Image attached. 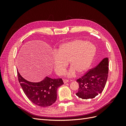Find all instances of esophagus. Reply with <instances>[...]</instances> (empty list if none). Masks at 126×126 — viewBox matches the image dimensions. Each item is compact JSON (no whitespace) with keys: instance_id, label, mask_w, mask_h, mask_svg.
Instances as JSON below:
<instances>
[{"instance_id":"obj_1","label":"esophagus","mask_w":126,"mask_h":126,"mask_svg":"<svg viewBox=\"0 0 126 126\" xmlns=\"http://www.w3.org/2000/svg\"><path fill=\"white\" fill-rule=\"evenodd\" d=\"M68 82H69V80H67V79H64L63 80L64 83H67Z\"/></svg>"}]
</instances>
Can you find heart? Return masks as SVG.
Masks as SVG:
<instances>
[{
    "instance_id": "obj_1",
    "label": "heart",
    "mask_w": 126,
    "mask_h": 126,
    "mask_svg": "<svg viewBox=\"0 0 126 126\" xmlns=\"http://www.w3.org/2000/svg\"><path fill=\"white\" fill-rule=\"evenodd\" d=\"M96 54V48L88 42L82 40H74L61 46L54 55L52 63L54 70L59 76L65 73L69 63L71 68L67 75L72 77L76 71L82 74L89 68Z\"/></svg>"
}]
</instances>
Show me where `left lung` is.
<instances>
[{
	"label": "left lung",
	"mask_w": 126,
	"mask_h": 126,
	"mask_svg": "<svg viewBox=\"0 0 126 126\" xmlns=\"http://www.w3.org/2000/svg\"><path fill=\"white\" fill-rule=\"evenodd\" d=\"M108 58L103 59L97 66L77 80L79 88L76 94L79 98L93 99L102 93L108 78Z\"/></svg>",
	"instance_id": "obj_1"
}]
</instances>
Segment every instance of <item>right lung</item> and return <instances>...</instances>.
<instances>
[{"label": "right lung", "mask_w": 126, "mask_h": 126, "mask_svg": "<svg viewBox=\"0 0 126 126\" xmlns=\"http://www.w3.org/2000/svg\"><path fill=\"white\" fill-rule=\"evenodd\" d=\"M18 81L24 93L34 104L40 107H49L55 102L57 97V91L63 84L62 78L51 79L48 77L39 82L26 80L17 70Z\"/></svg>", "instance_id": "add662e5"}]
</instances>
